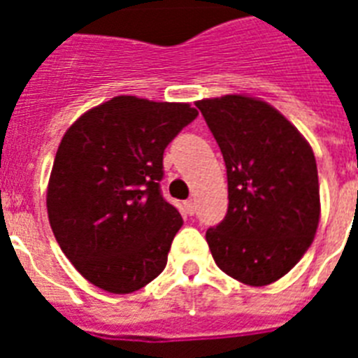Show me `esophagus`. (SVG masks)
Wrapping results in <instances>:
<instances>
[{
  "instance_id": "esophagus-1",
  "label": "esophagus",
  "mask_w": 358,
  "mask_h": 358,
  "mask_svg": "<svg viewBox=\"0 0 358 358\" xmlns=\"http://www.w3.org/2000/svg\"><path fill=\"white\" fill-rule=\"evenodd\" d=\"M185 212L189 213V215H193V213H195V210H196V204H195V201H193V199H189V201H185Z\"/></svg>"
}]
</instances>
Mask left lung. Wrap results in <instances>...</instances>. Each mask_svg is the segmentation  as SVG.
<instances>
[{"instance_id": "1", "label": "left lung", "mask_w": 358, "mask_h": 358, "mask_svg": "<svg viewBox=\"0 0 358 358\" xmlns=\"http://www.w3.org/2000/svg\"><path fill=\"white\" fill-rule=\"evenodd\" d=\"M217 141L229 210L206 241L227 275L266 286L303 258L320 223L316 157L299 129L258 98L227 94L195 103Z\"/></svg>"}]
</instances>
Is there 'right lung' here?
Here are the masks:
<instances>
[{"label": "right lung", "mask_w": 358, "mask_h": 358, "mask_svg": "<svg viewBox=\"0 0 358 358\" xmlns=\"http://www.w3.org/2000/svg\"><path fill=\"white\" fill-rule=\"evenodd\" d=\"M196 115L189 103L115 96L63 135L48 217L61 250L98 288L131 294L167 266L184 221L159 189L163 152Z\"/></svg>", "instance_id": "1"}]
</instances>
